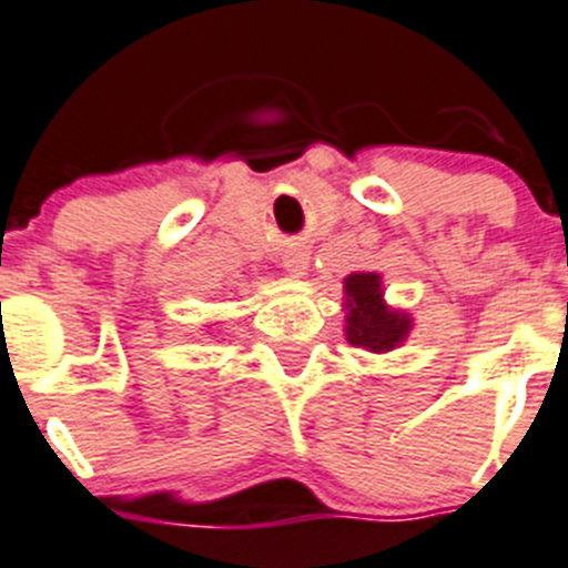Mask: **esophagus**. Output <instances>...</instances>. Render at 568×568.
<instances>
[{
	"mask_svg": "<svg viewBox=\"0 0 568 568\" xmlns=\"http://www.w3.org/2000/svg\"><path fill=\"white\" fill-rule=\"evenodd\" d=\"M306 264H310V258H306L304 251H287L284 253V270H287L290 275H304L306 273Z\"/></svg>",
	"mask_w": 568,
	"mask_h": 568,
	"instance_id": "1",
	"label": "esophagus"
}]
</instances>
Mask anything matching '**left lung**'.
<instances>
[{"mask_svg": "<svg viewBox=\"0 0 568 568\" xmlns=\"http://www.w3.org/2000/svg\"><path fill=\"white\" fill-rule=\"evenodd\" d=\"M409 328L407 312L385 304L379 273H351L345 278V337L351 345L385 354L407 339Z\"/></svg>", "mask_w": 568, "mask_h": 568, "instance_id": "8db88e82", "label": "left lung"}]
</instances>
